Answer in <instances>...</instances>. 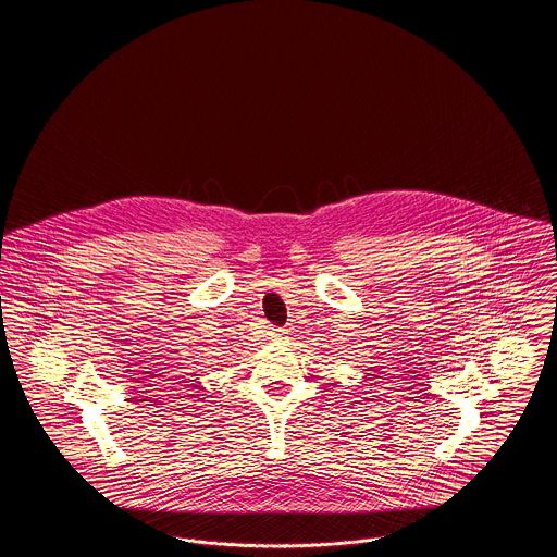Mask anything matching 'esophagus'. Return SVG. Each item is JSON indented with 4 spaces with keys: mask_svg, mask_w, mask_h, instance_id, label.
Listing matches in <instances>:
<instances>
[{
    "mask_svg": "<svg viewBox=\"0 0 557 557\" xmlns=\"http://www.w3.org/2000/svg\"><path fill=\"white\" fill-rule=\"evenodd\" d=\"M267 338H269V343H282V341H286V330L284 327H267Z\"/></svg>",
    "mask_w": 557,
    "mask_h": 557,
    "instance_id": "34e87169",
    "label": "esophagus"
}]
</instances>
